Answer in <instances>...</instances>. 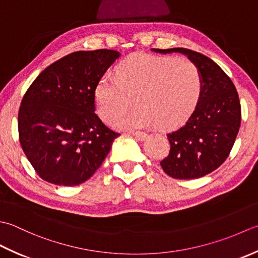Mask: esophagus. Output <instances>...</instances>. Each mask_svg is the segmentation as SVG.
<instances>
[{
    "instance_id": "1",
    "label": "esophagus",
    "mask_w": 258,
    "mask_h": 258,
    "mask_svg": "<svg viewBox=\"0 0 258 258\" xmlns=\"http://www.w3.org/2000/svg\"><path fill=\"white\" fill-rule=\"evenodd\" d=\"M131 135L136 137V139L138 140H145L147 138V135L146 133H140V131H136V133H131Z\"/></svg>"
}]
</instances>
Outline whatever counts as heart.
I'll return each mask as SVG.
<instances>
[{"label": "heart", "instance_id": "1", "mask_svg": "<svg viewBox=\"0 0 258 258\" xmlns=\"http://www.w3.org/2000/svg\"><path fill=\"white\" fill-rule=\"evenodd\" d=\"M203 89L197 66L187 59L138 54L119 63L115 77L100 79L94 91L97 113L111 123L132 103L137 108L113 122L118 129H139L157 123L179 127L195 110Z\"/></svg>", "mask_w": 258, "mask_h": 258}]
</instances>
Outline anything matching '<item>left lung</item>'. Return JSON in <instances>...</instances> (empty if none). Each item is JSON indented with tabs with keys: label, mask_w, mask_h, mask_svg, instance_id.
Listing matches in <instances>:
<instances>
[{
	"label": "left lung",
	"mask_w": 258,
	"mask_h": 258,
	"mask_svg": "<svg viewBox=\"0 0 258 258\" xmlns=\"http://www.w3.org/2000/svg\"><path fill=\"white\" fill-rule=\"evenodd\" d=\"M152 50L186 54L201 72L199 101L187 122L167 135L170 151L160 165L176 179L203 177L217 169L233 148L241 120L238 93L230 78L208 56L185 48Z\"/></svg>",
	"instance_id": "left-lung-1"
}]
</instances>
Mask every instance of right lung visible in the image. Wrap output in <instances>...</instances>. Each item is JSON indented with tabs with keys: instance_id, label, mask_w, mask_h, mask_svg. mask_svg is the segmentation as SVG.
Segmentation results:
<instances>
[{
	"instance_id": "obj_1",
	"label": "right lung",
	"mask_w": 258,
	"mask_h": 258,
	"mask_svg": "<svg viewBox=\"0 0 258 258\" xmlns=\"http://www.w3.org/2000/svg\"><path fill=\"white\" fill-rule=\"evenodd\" d=\"M119 52L77 51L36 77L21 101L19 140L42 179L77 186L90 178L120 136L96 114L94 91Z\"/></svg>"
}]
</instances>
